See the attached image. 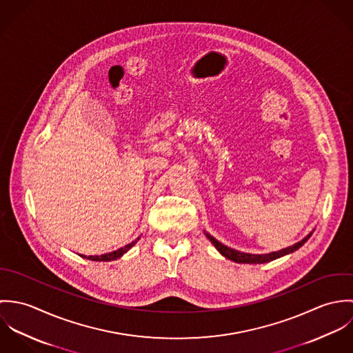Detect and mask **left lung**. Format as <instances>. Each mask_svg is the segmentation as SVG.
Segmentation results:
<instances>
[{
  "instance_id": "1",
  "label": "left lung",
  "mask_w": 353,
  "mask_h": 353,
  "mask_svg": "<svg viewBox=\"0 0 353 353\" xmlns=\"http://www.w3.org/2000/svg\"><path fill=\"white\" fill-rule=\"evenodd\" d=\"M312 232H314V230L308 235H305L302 241H299L298 243H295L292 246H288L285 249H281V250H277V252H268V254H250V252H239V250L231 249V248L223 245L221 242H219L217 239H214L206 231H203L205 236L212 242V245L216 248L217 252H220L223 256H225V258H228V259H231L236 263H265V262H270V261H274L277 258H281L284 255H288V254L301 249L303 245L310 239Z\"/></svg>"
}]
</instances>
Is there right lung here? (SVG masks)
<instances>
[{"mask_svg":"<svg viewBox=\"0 0 353 353\" xmlns=\"http://www.w3.org/2000/svg\"><path fill=\"white\" fill-rule=\"evenodd\" d=\"M140 238H137L136 241H133L132 243H129V245H126V246H123V248H121V249H118V250H115V252H105V254H101V255H83V254H79L80 256H83V258H87V259H91V261H103V262H105V261H115V259H118V258H121L125 252H129L136 243H137V241H139Z\"/></svg>","mask_w":353,"mask_h":353,"instance_id":"right-lung-1","label":"right lung"}]
</instances>
